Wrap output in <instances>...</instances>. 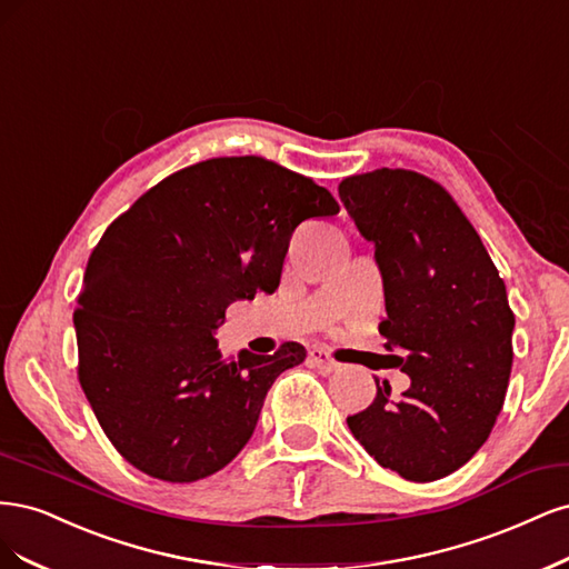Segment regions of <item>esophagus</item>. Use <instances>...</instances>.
Returning a JSON list of instances; mask_svg holds the SVG:
<instances>
[{
    "label": "esophagus",
    "instance_id": "esophagus-1",
    "mask_svg": "<svg viewBox=\"0 0 569 569\" xmlns=\"http://www.w3.org/2000/svg\"><path fill=\"white\" fill-rule=\"evenodd\" d=\"M309 363L323 373L340 371V363L331 355H328L323 347H315V350H309Z\"/></svg>",
    "mask_w": 569,
    "mask_h": 569
}]
</instances>
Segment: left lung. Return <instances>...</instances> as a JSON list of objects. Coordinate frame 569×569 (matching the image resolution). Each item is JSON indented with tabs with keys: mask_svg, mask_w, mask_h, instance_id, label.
Instances as JSON below:
<instances>
[{
	"mask_svg": "<svg viewBox=\"0 0 569 569\" xmlns=\"http://www.w3.org/2000/svg\"><path fill=\"white\" fill-rule=\"evenodd\" d=\"M345 210L376 248L385 347L411 378L401 397L376 380L347 426L382 468L411 482L458 470L497 423L512 366L506 286L482 238L437 181L411 170L342 179Z\"/></svg>",
	"mask_w": 569,
	"mask_h": 569,
	"instance_id": "1",
	"label": "left lung"
}]
</instances>
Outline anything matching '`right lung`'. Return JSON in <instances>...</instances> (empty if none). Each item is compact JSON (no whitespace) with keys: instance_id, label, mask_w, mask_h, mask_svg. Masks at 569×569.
Segmentation results:
<instances>
[{"instance_id":"right-lung-1","label":"right lung","mask_w":569,"mask_h":569,"mask_svg":"<svg viewBox=\"0 0 569 569\" xmlns=\"http://www.w3.org/2000/svg\"><path fill=\"white\" fill-rule=\"evenodd\" d=\"M336 198L281 164L212 158L162 179L106 229L76 311L80 385L113 447L141 472L196 482L222 470L264 397L305 361L298 342L227 361V307L271 296L296 227Z\"/></svg>"}]
</instances>
